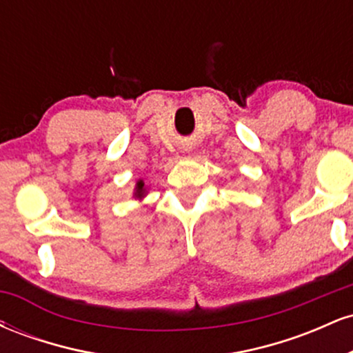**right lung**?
<instances>
[{"mask_svg":"<svg viewBox=\"0 0 353 353\" xmlns=\"http://www.w3.org/2000/svg\"><path fill=\"white\" fill-rule=\"evenodd\" d=\"M145 196H148V185L144 184L143 179H139L136 182V188H134V192H132V197L137 201H143Z\"/></svg>","mask_w":353,"mask_h":353,"instance_id":"1","label":"right lung"}]
</instances>
